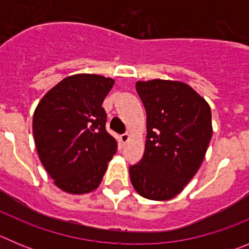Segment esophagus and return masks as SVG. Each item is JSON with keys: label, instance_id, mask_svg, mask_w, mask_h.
Here are the masks:
<instances>
[{"label": "esophagus", "instance_id": "obj_1", "mask_svg": "<svg viewBox=\"0 0 249 249\" xmlns=\"http://www.w3.org/2000/svg\"><path fill=\"white\" fill-rule=\"evenodd\" d=\"M129 140V133L128 132H126V133H123V135H121V142L122 143H127Z\"/></svg>", "mask_w": 249, "mask_h": 249}]
</instances>
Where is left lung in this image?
Instances as JSON below:
<instances>
[{
  "label": "left lung",
  "instance_id": "left-lung-1",
  "mask_svg": "<svg viewBox=\"0 0 249 249\" xmlns=\"http://www.w3.org/2000/svg\"><path fill=\"white\" fill-rule=\"evenodd\" d=\"M136 89L146 108L147 137L129 177L142 197L167 201L182 192L203 160L212 138L210 105L183 82L138 81Z\"/></svg>",
  "mask_w": 249,
  "mask_h": 249
}]
</instances>
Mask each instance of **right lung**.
I'll use <instances>...</instances> for the list:
<instances>
[{"instance_id": "right-lung-1", "label": "right lung", "mask_w": 249, "mask_h": 249, "mask_svg": "<svg viewBox=\"0 0 249 249\" xmlns=\"http://www.w3.org/2000/svg\"><path fill=\"white\" fill-rule=\"evenodd\" d=\"M114 81L98 74L66 77L39 101L34 113L37 153L54 184L82 195L96 190L117 141L106 129L102 107Z\"/></svg>"}]
</instances>
